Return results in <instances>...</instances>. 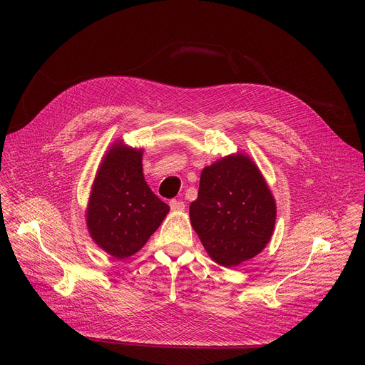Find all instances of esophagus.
<instances>
[{
	"label": "esophagus",
	"instance_id": "esophagus-1",
	"mask_svg": "<svg viewBox=\"0 0 365 365\" xmlns=\"http://www.w3.org/2000/svg\"><path fill=\"white\" fill-rule=\"evenodd\" d=\"M170 208L173 212H183L185 210V202L183 201H178V200H171L170 201Z\"/></svg>",
	"mask_w": 365,
	"mask_h": 365
}]
</instances>
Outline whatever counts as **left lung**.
Masks as SVG:
<instances>
[{"label":"left lung","mask_w":365,"mask_h":365,"mask_svg":"<svg viewBox=\"0 0 365 365\" xmlns=\"http://www.w3.org/2000/svg\"><path fill=\"white\" fill-rule=\"evenodd\" d=\"M189 216L210 257L223 266H237L269 242L277 207L257 165L238 153L202 170Z\"/></svg>","instance_id":"8db88e82"}]
</instances>
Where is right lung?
<instances>
[{
    "mask_svg": "<svg viewBox=\"0 0 365 365\" xmlns=\"http://www.w3.org/2000/svg\"><path fill=\"white\" fill-rule=\"evenodd\" d=\"M142 153L115 143L101 164L88 200V232L117 259L139 252L170 210L145 182Z\"/></svg>",
    "mask_w": 365,
    "mask_h": 365,
    "instance_id": "obj_1",
    "label": "right lung"
}]
</instances>
